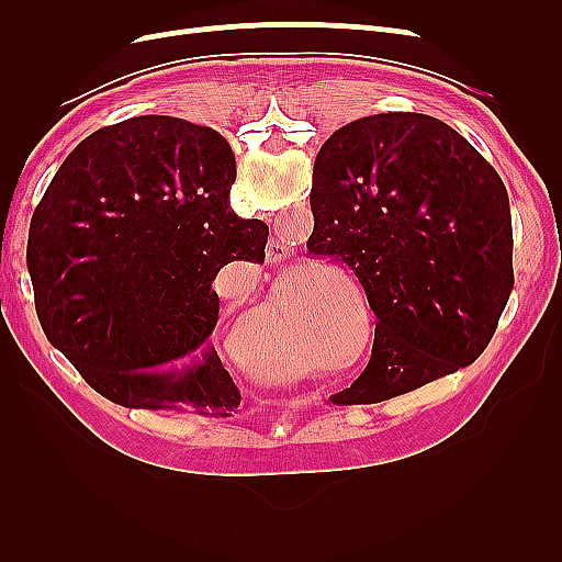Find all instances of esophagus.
Listing matches in <instances>:
<instances>
[{"label":"esophagus","mask_w":562,"mask_h":562,"mask_svg":"<svg viewBox=\"0 0 562 562\" xmlns=\"http://www.w3.org/2000/svg\"><path fill=\"white\" fill-rule=\"evenodd\" d=\"M288 255H291V250H288V244L283 241L281 232L277 229L274 236H271L269 244H267V260L269 262H281V260L288 258Z\"/></svg>","instance_id":"34e87169"}]
</instances>
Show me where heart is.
I'll use <instances>...</instances> for the list:
<instances>
[{
  "instance_id": "1",
  "label": "heart",
  "mask_w": 562,
  "mask_h": 562,
  "mask_svg": "<svg viewBox=\"0 0 562 562\" xmlns=\"http://www.w3.org/2000/svg\"><path fill=\"white\" fill-rule=\"evenodd\" d=\"M283 304H271L269 310L248 316L239 335V353L244 361L260 372L262 378L291 382L318 370H333V366L312 359L300 347L288 328Z\"/></svg>"
}]
</instances>
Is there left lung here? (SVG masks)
Returning a JSON list of instances; mask_svg holds the SVG:
<instances>
[{"instance_id":"1","label":"left lung","mask_w":562,"mask_h":562,"mask_svg":"<svg viewBox=\"0 0 562 562\" xmlns=\"http://www.w3.org/2000/svg\"><path fill=\"white\" fill-rule=\"evenodd\" d=\"M310 252L359 277L375 312L366 370L330 401L394 398L473 363L514 288L502 178L454 128L417 112L356 119L323 143Z\"/></svg>"}]
</instances>
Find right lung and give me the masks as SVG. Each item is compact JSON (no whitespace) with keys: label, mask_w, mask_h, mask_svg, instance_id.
I'll return each mask as SVG.
<instances>
[{"label":"right lung","mask_w":562,"mask_h":562,"mask_svg":"<svg viewBox=\"0 0 562 562\" xmlns=\"http://www.w3.org/2000/svg\"><path fill=\"white\" fill-rule=\"evenodd\" d=\"M234 180L217 131L145 114L91 133L46 187L27 244L37 316L100 396L213 417L241 405L211 345L213 281L265 260L269 227L232 211Z\"/></svg>","instance_id":"right-lung-1"}]
</instances>
